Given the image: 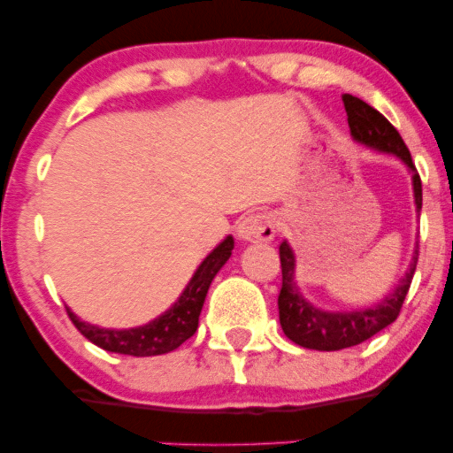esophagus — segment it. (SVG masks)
I'll list each match as a JSON object with an SVG mask.
<instances>
[{
    "label": "esophagus",
    "mask_w": 453,
    "mask_h": 453,
    "mask_svg": "<svg viewBox=\"0 0 453 453\" xmlns=\"http://www.w3.org/2000/svg\"><path fill=\"white\" fill-rule=\"evenodd\" d=\"M276 225L270 214H250L239 222L237 234L241 241H250V243H265V241L274 239Z\"/></svg>",
    "instance_id": "34e87169"
}]
</instances>
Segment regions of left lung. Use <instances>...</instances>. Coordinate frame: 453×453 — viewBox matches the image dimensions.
Here are the masks:
<instances>
[{"mask_svg":"<svg viewBox=\"0 0 453 453\" xmlns=\"http://www.w3.org/2000/svg\"><path fill=\"white\" fill-rule=\"evenodd\" d=\"M344 109L349 115L350 135L358 144H365L373 150L395 154L412 173L414 185V203L417 210L423 208V185L412 163L411 150L392 123L375 111L361 98L344 95ZM418 262V243L414 247L412 264L402 278L392 295H388L381 303L369 309H357V311H321L313 307L299 295L295 282V253L287 241L280 243V265H282V288L278 295V313H280V326L287 338L303 349L313 350H342L357 346L375 336L383 327L398 319L402 303H404L408 288H411L414 270Z\"/></svg>","mask_w":453,"mask_h":453,"instance_id":"1","label":"left lung"}]
</instances>
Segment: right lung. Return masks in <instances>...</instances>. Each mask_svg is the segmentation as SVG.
I'll return each instance as SVG.
<instances>
[{"mask_svg": "<svg viewBox=\"0 0 453 453\" xmlns=\"http://www.w3.org/2000/svg\"><path fill=\"white\" fill-rule=\"evenodd\" d=\"M233 247V237H226L222 241L200 264V268L196 270L194 278L185 287L175 305L160 315V318L150 321V324L132 327V330H104V327H96L92 324H86V321H80L70 309H67V315H70L72 324L78 327V332L84 338H88L92 344L101 346L103 350L119 352V355L129 357L165 355V352L179 349L185 340L196 334L210 282L214 280L219 270L231 257Z\"/></svg>", "mask_w": 453, "mask_h": 453, "instance_id": "1", "label": "right lung"}]
</instances>
